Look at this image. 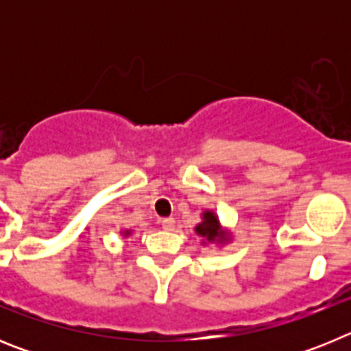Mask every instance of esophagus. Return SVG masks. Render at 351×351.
Segmentation results:
<instances>
[{"instance_id":"1","label":"esophagus","mask_w":351,"mask_h":351,"mask_svg":"<svg viewBox=\"0 0 351 351\" xmlns=\"http://www.w3.org/2000/svg\"><path fill=\"white\" fill-rule=\"evenodd\" d=\"M161 226H163L165 230H173V226H176V219H173V218H163V219H161Z\"/></svg>"}]
</instances>
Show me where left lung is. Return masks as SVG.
Listing matches in <instances>:
<instances>
[{"label":"left lung","instance_id":"obj_1","mask_svg":"<svg viewBox=\"0 0 351 351\" xmlns=\"http://www.w3.org/2000/svg\"><path fill=\"white\" fill-rule=\"evenodd\" d=\"M195 232H197L198 237H202V244H223L230 243L232 234L228 228H223V225L219 223L218 214L214 210H204L202 213V221L195 226Z\"/></svg>","mask_w":351,"mask_h":351}]
</instances>
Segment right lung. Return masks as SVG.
I'll use <instances>...</instances> for the list:
<instances>
[{
    "mask_svg": "<svg viewBox=\"0 0 351 351\" xmlns=\"http://www.w3.org/2000/svg\"><path fill=\"white\" fill-rule=\"evenodd\" d=\"M121 234L125 235V237H128V235H130V234H132V230H121Z\"/></svg>",
    "mask_w": 351,
    "mask_h": 351,
    "instance_id": "right-lung-1",
    "label": "right lung"
}]
</instances>
